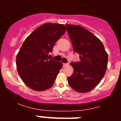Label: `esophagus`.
Here are the masks:
<instances>
[{"instance_id": "1", "label": "esophagus", "mask_w": 121, "mask_h": 121, "mask_svg": "<svg viewBox=\"0 0 121 121\" xmlns=\"http://www.w3.org/2000/svg\"><path fill=\"white\" fill-rule=\"evenodd\" d=\"M68 65V64H65V63H63V66L64 67H65V66Z\"/></svg>"}]
</instances>
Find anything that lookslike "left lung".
Here are the masks:
<instances>
[{
    "label": "left lung",
    "instance_id": "obj_1",
    "mask_svg": "<svg viewBox=\"0 0 121 121\" xmlns=\"http://www.w3.org/2000/svg\"><path fill=\"white\" fill-rule=\"evenodd\" d=\"M68 35L80 61L72 62L73 75L67 78L71 88L79 93L90 91L104 78L108 64V54L102 42L80 25L67 24Z\"/></svg>",
    "mask_w": 121,
    "mask_h": 121
}]
</instances>
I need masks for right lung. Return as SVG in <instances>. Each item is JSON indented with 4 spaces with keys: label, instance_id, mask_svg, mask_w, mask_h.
Here are the masks:
<instances>
[{
    "label": "right lung",
    "instance_id": "right-lung-1",
    "mask_svg": "<svg viewBox=\"0 0 121 121\" xmlns=\"http://www.w3.org/2000/svg\"><path fill=\"white\" fill-rule=\"evenodd\" d=\"M66 30L62 24L44 23L23 42L16 56L17 69L23 82L31 89L41 91L54 84L62 64L49 58L48 53Z\"/></svg>",
    "mask_w": 121,
    "mask_h": 121
}]
</instances>
